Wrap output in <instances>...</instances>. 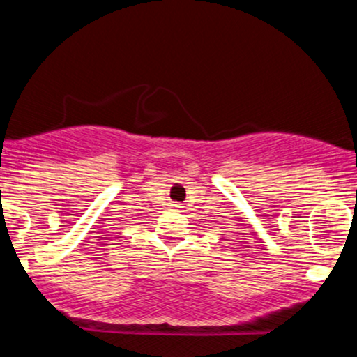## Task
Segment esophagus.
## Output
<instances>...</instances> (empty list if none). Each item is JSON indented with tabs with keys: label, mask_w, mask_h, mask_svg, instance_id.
<instances>
[{
	"label": "esophagus",
	"mask_w": 357,
	"mask_h": 357,
	"mask_svg": "<svg viewBox=\"0 0 357 357\" xmlns=\"http://www.w3.org/2000/svg\"><path fill=\"white\" fill-rule=\"evenodd\" d=\"M173 206L176 208V210H179V208H183V206H181V204H173Z\"/></svg>",
	"instance_id": "1"
}]
</instances>
